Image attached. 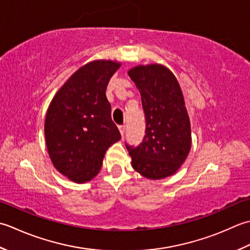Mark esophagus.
Instances as JSON below:
<instances>
[{
    "mask_svg": "<svg viewBox=\"0 0 250 250\" xmlns=\"http://www.w3.org/2000/svg\"><path fill=\"white\" fill-rule=\"evenodd\" d=\"M119 129H120V132H121L122 137H124V135H125V131H126V126H125V125L119 126Z\"/></svg>",
    "mask_w": 250,
    "mask_h": 250,
    "instance_id": "esophagus-1",
    "label": "esophagus"
}]
</instances>
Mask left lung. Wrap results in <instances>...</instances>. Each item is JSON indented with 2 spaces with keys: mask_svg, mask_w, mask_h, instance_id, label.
Segmentation results:
<instances>
[{
  "mask_svg": "<svg viewBox=\"0 0 250 250\" xmlns=\"http://www.w3.org/2000/svg\"><path fill=\"white\" fill-rule=\"evenodd\" d=\"M141 95L146 135L138 146L125 144L136 171L147 179L174 175L189 155L191 125L182 90L165 65H137L128 71Z\"/></svg>",
  "mask_w": 250,
  "mask_h": 250,
  "instance_id": "8db88e82",
  "label": "left lung"
}]
</instances>
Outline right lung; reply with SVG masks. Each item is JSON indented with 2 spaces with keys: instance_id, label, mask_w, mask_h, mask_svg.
I'll return each instance as SVG.
<instances>
[{
  "instance_id": "add662e5",
  "label": "right lung",
  "mask_w": 250,
  "mask_h": 250,
  "mask_svg": "<svg viewBox=\"0 0 250 250\" xmlns=\"http://www.w3.org/2000/svg\"><path fill=\"white\" fill-rule=\"evenodd\" d=\"M121 67L94 60L81 67L56 93L45 119V140L56 169L71 181L93 179L108 147L121 139L111 119L105 89Z\"/></svg>"
}]
</instances>
